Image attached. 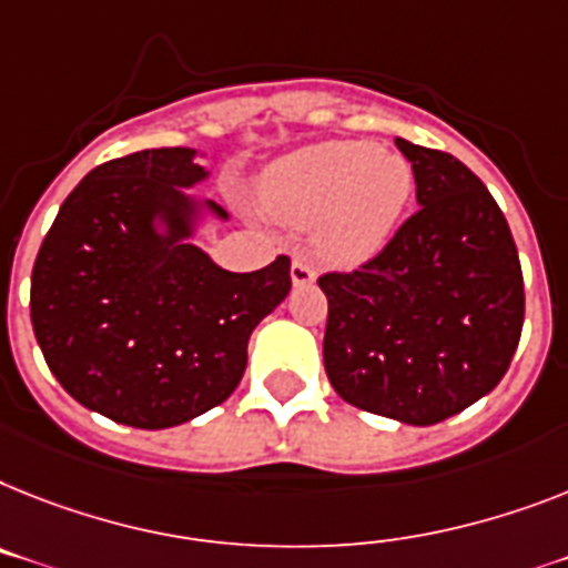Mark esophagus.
I'll use <instances>...</instances> for the list:
<instances>
[{"mask_svg":"<svg viewBox=\"0 0 568 568\" xmlns=\"http://www.w3.org/2000/svg\"><path fill=\"white\" fill-rule=\"evenodd\" d=\"M290 278H293L295 287H307V284L316 281V273H313V266L304 257H295L293 266H290Z\"/></svg>","mask_w":568,"mask_h":568,"instance_id":"esophagus-1","label":"esophagus"}]
</instances>
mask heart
Masks as SVG:
<instances>
[{"label":"heart","instance_id":"heart-1","mask_svg":"<svg viewBox=\"0 0 568 568\" xmlns=\"http://www.w3.org/2000/svg\"><path fill=\"white\" fill-rule=\"evenodd\" d=\"M415 176L395 150L325 142L281 159L264 176L266 211L290 226H313V250L334 266H359L392 241Z\"/></svg>","mask_w":568,"mask_h":568}]
</instances>
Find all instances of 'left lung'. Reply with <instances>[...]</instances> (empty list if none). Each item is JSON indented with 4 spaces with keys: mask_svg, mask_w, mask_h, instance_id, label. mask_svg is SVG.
Segmentation results:
<instances>
[{
    "mask_svg": "<svg viewBox=\"0 0 568 568\" xmlns=\"http://www.w3.org/2000/svg\"><path fill=\"white\" fill-rule=\"evenodd\" d=\"M420 209L354 273H327L325 372L357 409L412 426L494 392L523 334L526 290L508 220L444 150L395 139Z\"/></svg>",
    "mask_w": 568,
    "mask_h": 568,
    "instance_id": "obj_1",
    "label": "left lung"
}]
</instances>
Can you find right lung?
I'll return each instance as SVG.
<instances>
[{"mask_svg": "<svg viewBox=\"0 0 568 568\" xmlns=\"http://www.w3.org/2000/svg\"><path fill=\"white\" fill-rule=\"evenodd\" d=\"M209 180L196 150L153 148L89 171L31 273V325L60 386L87 409L168 429L214 409L246 372L257 322L290 293V257L229 273L191 243Z\"/></svg>", "mask_w": 568, "mask_h": 568, "instance_id": "add662e5", "label": "right lung"}]
</instances>
